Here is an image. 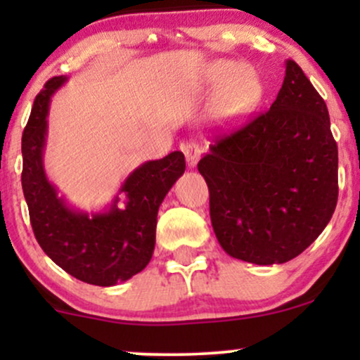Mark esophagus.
Masks as SVG:
<instances>
[{
	"mask_svg": "<svg viewBox=\"0 0 360 360\" xmlns=\"http://www.w3.org/2000/svg\"><path fill=\"white\" fill-rule=\"evenodd\" d=\"M183 152L186 155V164H188V167H196L198 160H200L201 157V147L198 146L196 142H188L183 146Z\"/></svg>",
	"mask_w": 360,
	"mask_h": 360,
	"instance_id": "obj_1",
	"label": "esophagus"
}]
</instances>
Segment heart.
Returning a JSON list of instances; mask_svg holds the SVG:
<instances>
[{"instance_id":"1","label":"heart","mask_w":360,"mask_h":360,"mask_svg":"<svg viewBox=\"0 0 360 360\" xmlns=\"http://www.w3.org/2000/svg\"><path fill=\"white\" fill-rule=\"evenodd\" d=\"M232 71H235L232 64H218L213 71V79L220 82ZM259 93L260 84L257 76L250 69L238 68L218 93L217 103H214V115L225 122L238 120L254 106Z\"/></svg>"}]
</instances>
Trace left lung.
<instances>
[{
    "mask_svg": "<svg viewBox=\"0 0 360 360\" xmlns=\"http://www.w3.org/2000/svg\"><path fill=\"white\" fill-rule=\"evenodd\" d=\"M271 108L210 147L198 164L221 249L257 266L295 259L328 225L338 150L323 98L295 60Z\"/></svg>",
    "mask_w": 360,
    "mask_h": 360,
    "instance_id": "8db88e82",
    "label": "left lung"
}]
</instances>
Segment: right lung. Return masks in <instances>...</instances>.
Here are the masks:
<instances>
[{
	"label": "right lung",
	"instance_id": "add662e5",
	"mask_svg": "<svg viewBox=\"0 0 360 360\" xmlns=\"http://www.w3.org/2000/svg\"><path fill=\"white\" fill-rule=\"evenodd\" d=\"M65 82L68 76H56L45 84L23 130L25 201L37 242L57 266L82 283L115 286L150 262L157 212L169 189L184 174V155L176 150L140 164L100 212L71 206L51 183L44 166L51 98Z\"/></svg>",
	"mask_w": 360,
	"mask_h": 360
}]
</instances>
